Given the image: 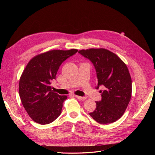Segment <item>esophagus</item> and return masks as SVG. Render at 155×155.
Returning a JSON list of instances; mask_svg holds the SVG:
<instances>
[{
    "mask_svg": "<svg viewBox=\"0 0 155 155\" xmlns=\"http://www.w3.org/2000/svg\"><path fill=\"white\" fill-rule=\"evenodd\" d=\"M76 96V98H78V100H85L86 99V97H82V96Z\"/></svg>",
    "mask_w": 155,
    "mask_h": 155,
    "instance_id": "obj_1",
    "label": "esophagus"
}]
</instances>
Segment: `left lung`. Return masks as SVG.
I'll use <instances>...</instances> for the list:
<instances>
[{"instance_id":"1","label":"left lung","mask_w":155,"mask_h":155,"mask_svg":"<svg viewBox=\"0 0 155 155\" xmlns=\"http://www.w3.org/2000/svg\"><path fill=\"white\" fill-rule=\"evenodd\" d=\"M79 54L94 67L97 78L96 89L104 88L101 100L89 113L97 123L107 124L120 119L127 107L132 93V81L126 64L112 51L104 48L81 50Z\"/></svg>"}]
</instances>
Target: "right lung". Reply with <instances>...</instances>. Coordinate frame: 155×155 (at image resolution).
Here are the masks:
<instances>
[{"instance_id":"right-lung-1","label":"right lung","mask_w":155,"mask_h":155,"mask_svg":"<svg viewBox=\"0 0 155 155\" xmlns=\"http://www.w3.org/2000/svg\"><path fill=\"white\" fill-rule=\"evenodd\" d=\"M78 50H54L36 55L28 63L19 81V96L23 107L35 122L41 125L54 121L61 113L67 96L51 90L59 67Z\"/></svg>"}]
</instances>
